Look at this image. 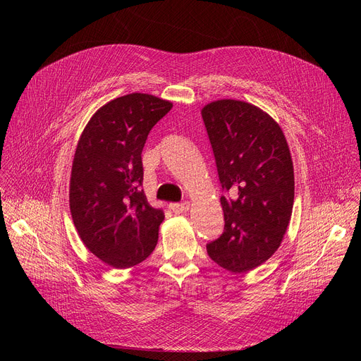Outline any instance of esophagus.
<instances>
[{"mask_svg":"<svg viewBox=\"0 0 361 361\" xmlns=\"http://www.w3.org/2000/svg\"><path fill=\"white\" fill-rule=\"evenodd\" d=\"M169 209L173 211L174 214H184L188 209H190V203L184 202V203H171L169 204Z\"/></svg>","mask_w":361,"mask_h":361,"instance_id":"1","label":"esophagus"}]
</instances>
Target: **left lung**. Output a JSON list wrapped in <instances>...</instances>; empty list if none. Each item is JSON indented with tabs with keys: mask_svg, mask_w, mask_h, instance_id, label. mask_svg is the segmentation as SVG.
<instances>
[{
	"mask_svg": "<svg viewBox=\"0 0 361 361\" xmlns=\"http://www.w3.org/2000/svg\"><path fill=\"white\" fill-rule=\"evenodd\" d=\"M224 196V233L209 257L233 274L255 269L279 247L291 219L294 169L281 127L260 108L221 99L202 109Z\"/></svg>",
	"mask_w": 361,
	"mask_h": 361,
	"instance_id": "1",
	"label": "left lung"
}]
</instances>
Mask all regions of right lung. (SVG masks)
<instances>
[{"mask_svg": "<svg viewBox=\"0 0 361 361\" xmlns=\"http://www.w3.org/2000/svg\"><path fill=\"white\" fill-rule=\"evenodd\" d=\"M173 104L130 93L99 108L75 149L70 180V211L82 241L114 268L143 262L158 243L165 215L140 188L142 150L149 131Z\"/></svg>", "mask_w": 361, "mask_h": 361, "instance_id": "obj_1", "label": "right lung"}]
</instances>
